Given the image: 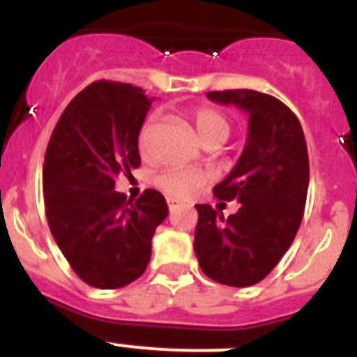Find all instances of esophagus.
<instances>
[{"label":"esophagus","mask_w":357,"mask_h":357,"mask_svg":"<svg viewBox=\"0 0 357 357\" xmlns=\"http://www.w3.org/2000/svg\"><path fill=\"white\" fill-rule=\"evenodd\" d=\"M178 204H181V202L176 200V198H168V207H169V211H173V209H175V207H178Z\"/></svg>","instance_id":"34e87169"}]
</instances>
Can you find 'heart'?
<instances>
[{
    "label": "heart",
    "instance_id": "b5f03b06",
    "mask_svg": "<svg viewBox=\"0 0 357 357\" xmlns=\"http://www.w3.org/2000/svg\"><path fill=\"white\" fill-rule=\"evenodd\" d=\"M191 118H193L195 127H197L202 141L206 144L223 143L232 130V123H230L229 116L220 109H214V107H200V109L191 112ZM155 123L157 114H150L141 125L137 146L144 157L150 153V137ZM155 182L169 197L189 198L209 182V175L197 168H172L160 173Z\"/></svg>",
    "mask_w": 357,
    "mask_h": 357
}]
</instances>
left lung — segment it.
<instances>
[{"mask_svg": "<svg viewBox=\"0 0 357 357\" xmlns=\"http://www.w3.org/2000/svg\"><path fill=\"white\" fill-rule=\"evenodd\" d=\"M218 103L248 112V139L234 169L214 185L218 200L239 202L223 218L197 206L195 252L202 272L220 284H257L291 247L304 216L309 157L301 121L288 105L252 89L211 91Z\"/></svg>", "mask_w": 357, "mask_h": 357, "instance_id": "8db88e82", "label": "left lung"}]
</instances>
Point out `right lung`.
I'll return each mask as SVG.
<instances>
[{
  "label": "right lung",
  "instance_id": "obj_1",
  "mask_svg": "<svg viewBox=\"0 0 357 357\" xmlns=\"http://www.w3.org/2000/svg\"><path fill=\"white\" fill-rule=\"evenodd\" d=\"M151 100L141 87L98 80L73 98L50 137L43 168L44 209L73 272L93 288L116 289L143 275L151 238L168 216L166 198L114 191L139 168L141 125Z\"/></svg>",
  "mask_w": 357,
  "mask_h": 357
}]
</instances>
